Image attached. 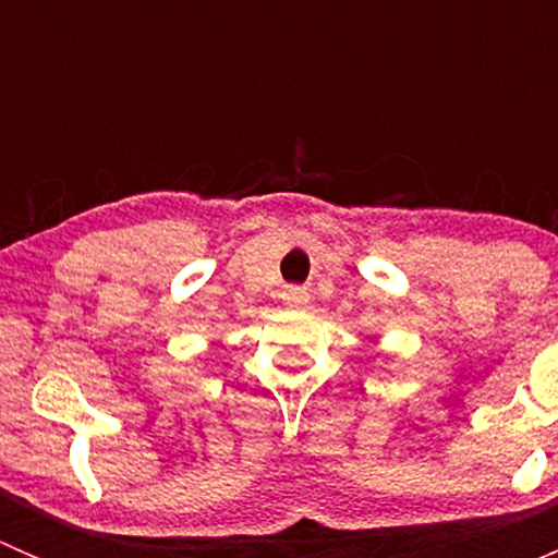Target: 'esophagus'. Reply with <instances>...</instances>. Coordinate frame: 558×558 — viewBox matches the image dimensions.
Listing matches in <instances>:
<instances>
[{
  "label": "esophagus",
  "instance_id": "obj_1",
  "mask_svg": "<svg viewBox=\"0 0 558 558\" xmlns=\"http://www.w3.org/2000/svg\"><path fill=\"white\" fill-rule=\"evenodd\" d=\"M307 291L300 289V286H289V289H283V305L289 307H305L307 305Z\"/></svg>",
  "mask_w": 558,
  "mask_h": 558
}]
</instances>
